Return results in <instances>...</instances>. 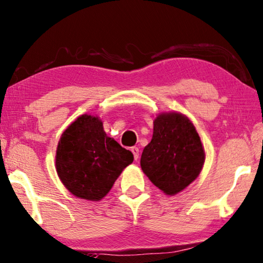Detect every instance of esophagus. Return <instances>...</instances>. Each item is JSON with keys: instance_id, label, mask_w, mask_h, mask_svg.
<instances>
[{"instance_id": "1", "label": "esophagus", "mask_w": 263, "mask_h": 263, "mask_svg": "<svg viewBox=\"0 0 263 263\" xmlns=\"http://www.w3.org/2000/svg\"><path fill=\"white\" fill-rule=\"evenodd\" d=\"M130 150H132L133 155H134L135 160L139 159V157H140V150H139V148H136V146H133V148H132Z\"/></svg>"}]
</instances>
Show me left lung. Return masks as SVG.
Here are the masks:
<instances>
[{
	"instance_id": "1",
	"label": "left lung",
	"mask_w": 263,
	"mask_h": 263,
	"mask_svg": "<svg viewBox=\"0 0 263 263\" xmlns=\"http://www.w3.org/2000/svg\"><path fill=\"white\" fill-rule=\"evenodd\" d=\"M205 154L194 124L178 112L160 113L154 135L141 157V167L165 194L181 192L199 177Z\"/></svg>"
}]
</instances>
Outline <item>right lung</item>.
<instances>
[{
    "label": "right lung",
    "instance_id": "add662e5",
    "mask_svg": "<svg viewBox=\"0 0 263 263\" xmlns=\"http://www.w3.org/2000/svg\"><path fill=\"white\" fill-rule=\"evenodd\" d=\"M134 156L104 132L98 117L83 114L59 141L57 172L64 187L80 199L99 201Z\"/></svg>",
    "mask_w": 263,
    "mask_h": 263
}]
</instances>
